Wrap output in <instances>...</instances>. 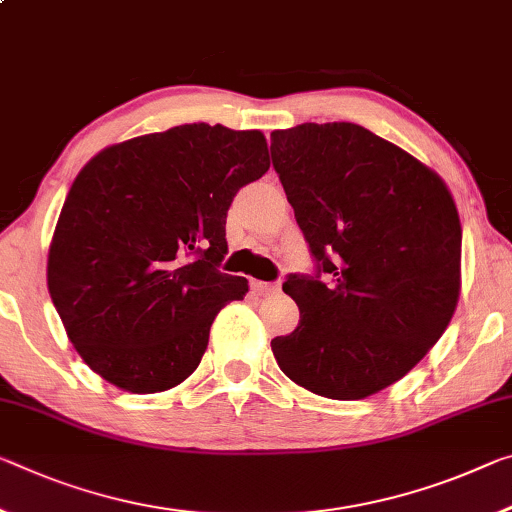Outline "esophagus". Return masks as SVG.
I'll list each match as a JSON object with an SVG mask.
<instances>
[{"label": "esophagus", "mask_w": 512, "mask_h": 512, "mask_svg": "<svg viewBox=\"0 0 512 512\" xmlns=\"http://www.w3.org/2000/svg\"><path fill=\"white\" fill-rule=\"evenodd\" d=\"M253 291L257 296H269V294H275L278 291V285H273V282H262V280H253Z\"/></svg>", "instance_id": "obj_1"}]
</instances>
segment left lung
<instances>
[{
  "label": "left lung",
  "mask_w": 512,
  "mask_h": 512,
  "mask_svg": "<svg viewBox=\"0 0 512 512\" xmlns=\"http://www.w3.org/2000/svg\"><path fill=\"white\" fill-rule=\"evenodd\" d=\"M271 157L316 259V275L282 285L300 321L273 355L314 394L367 399L415 367L456 312V202L435 170L353 123L275 129Z\"/></svg>",
  "instance_id": "8db88e82"
}]
</instances>
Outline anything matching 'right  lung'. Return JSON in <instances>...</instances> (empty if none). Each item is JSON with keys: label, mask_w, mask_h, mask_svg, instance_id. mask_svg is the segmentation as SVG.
Returning a JSON list of instances; mask_svg holds the SVG:
<instances>
[{"label": "right lung", "mask_w": 512, "mask_h": 512, "mask_svg": "<svg viewBox=\"0 0 512 512\" xmlns=\"http://www.w3.org/2000/svg\"><path fill=\"white\" fill-rule=\"evenodd\" d=\"M257 129L193 123L109 145L79 170L47 255V289L88 367L132 394L198 369L216 314L248 280L218 271L241 186L269 170Z\"/></svg>", "instance_id": "obj_1"}]
</instances>
